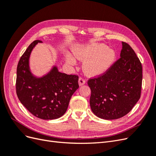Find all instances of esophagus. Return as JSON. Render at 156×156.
Segmentation results:
<instances>
[{
  "label": "esophagus",
  "mask_w": 156,
  "mask_h": 156,
  "mask_svg": "<svg viewBox=\"0 0 156 156\" xmlns=\"http://www.w3.org/2000/svg\"><path fill=\"white\" fill-rule=\"evenodd\" d=\"M85 83H86L85 80H84L83 77H80L79 79V86L83 85V84H85Z\"/></svg>",
  "instance_id": "34e87169"
}]
</instances>
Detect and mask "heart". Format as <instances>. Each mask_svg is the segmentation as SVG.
<instances>
[{
  "label": "heart",
  "instance_id": "b5f03b06",
  "mask_svg": "<svg viewBox=\"0 0 156 156\" xmlns=\"http://www.w3.org/2000/svg\"><path fill=\"white\" fill-rule=\"evenodd\" d=\"M73 54L79 60L90 58L84 64V69L89 75L100 74L105 72L110 67L115 58L114 51L107 48L105 45L100 44L79 46L73 49ZM66 58L68 64H75V60L71 55L67 54Z\"/></svg>",
  "mask_w": 156,
  "mask_h": 156
}]
</instances>
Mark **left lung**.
Returning <instances> with one entry per match:
<instances>
[{"label":"left lung","mask_w":156,"mask_h":156,"mask_svg":"<svg viewBox=\"0 0 156 156\" xmlns=\"http://www.w3.org/2000/svg\"><path fill=\"white\" fill-rule=\"evenodd\" d=\"M143 68L131 46L122 42L120 57L105 73L88 80L94 114L115 120L128 113L140 98Z\"/></svg>","instance_id":"left-lung-1"}]
</instances>
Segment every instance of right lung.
<instances>
[{
    "instance_id": "right-lung-1",
    "label": "right lung",
    "mask_w": 156,
    "mask_h": 156,
    "mask_svg": "<svg viewBox=\"0 0 156 156\" xmlns=\"http://www.w3.org/2000/svg\"><path fill=\"white\" fill-rule=\"evenodd\" d=\"M35 40L21 56L17 68L16 93L19 100L31 114L43 120L58 119L66 112L73 93L79 88V77L59 72L56 66L45 76H33L29 68Z\"/></svg>"
}]
</instances>
